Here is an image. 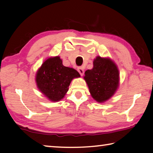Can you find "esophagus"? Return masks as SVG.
Returning a JSON list of instances; mask_svg holds the SVG:
<instances>
[{
  "mask_svg": "<svg viewBox=\"0 0 153 153\" xmlns=\"http://www.w3.org/2000/svg\"><path fill=\"white\" fill-rule=\"evenodd\" d=\"M77 71H78V72L79 73V74L81 75V76H82L83 75H84V69L82 68V67H78V68H77Z\"/></svg>",
  "mask_w": 153,
  "mask_h": 153,
  "instance_id": "esophagus-1",
  "label": "esophagus"
}]
</instances>
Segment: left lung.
<instances>
[{
    "label": "left lung",
    "mask_w": 153,
    "mask_h": 153,
    "mask_svg": "<svg viewBox=\"0 0 153 153\" xmlns=\"http://www.w3.org/2000/svg\"><path fill=\"white\" fill-rule=\"evenodd\" d=\"M84 74L90 94L98 102L110 99L120 86L118 67L110 58L97 56L93 61V68L88 69Z\"/></svg>",
    "instance_id": "8db88e82"
}]
</instances>
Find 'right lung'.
I'll use <instances>...</instances> for the list:
<instances>
[{
	"label": "right lung",
	"mask_w": 153,
	"mask_h": 153,
	"mask_svg": "<svg viewBox=\"0 0 153 153\" xmlns=\"http://www.w3.org/2000/svg\"><path fill=\"white\" fill-rule=\"evenodd\" d=\"M76 69L65 67L60 56L46 59L38 69L36 83L38 90L52 102L63 99L72 79L79 77Z\"/></svg>",
	"instance_id": "obj_1"
}]
</instances>
